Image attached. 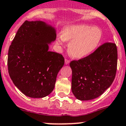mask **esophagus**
Returning <instances> with one entry per match:
<instances>
[{
	"instance_id": "esophagus-1",
	"label": "esophagus",
	"mask_w": 126,
	"mask_h": 126,
	"mask_svg": "<svg viewBox=\"0 0 126 126\" xmlns=\"http://www.w3.org/2000/svg\"><path fill=\"white\" fill-rule=\"evenodd\" d=\"M69 62H70V61H69V60H67V59H65V64H69Z\"/></svg>"
}]
</instances>
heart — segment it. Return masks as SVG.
Returning a JSON list of instances; mask_svg holds the SVG:
<instances>
[{"instance_id": "b5f03b06", "label": "heart", "mask_w": 126, "mask_h": 126, "mask_svg": "<svg viewBox=\"0 0 126 126\" xmlns=\"http://www.w3.org/2000/svg\"><path fill=\"white\" fill-rule=\"evenodd\" d=\"M102 37L101 29L86 24L70 25L65 27L62 34L57 36L58 45L64 46L70 41L68 51L72 57L82 59L88 56L97 47Z\"/></svg>"}]
</instances>
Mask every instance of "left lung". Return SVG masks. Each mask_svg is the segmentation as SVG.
<instances>
[{
    "instance_id": "left-lung-1",
    "label": "left lung",
    "mask_w": 126,
    "mask_h": 126,
    "mask_svg": "<svg viewBox=\"0 0 126 126\" xmlns=\"http://www.w3.org/2000/svg\"><path fill=\"white\" fill-rule=\"evenodd\" d=\"M117 64V47L112 42L104 43L87 57L71 61L74 96L80 101H89L102 95L114 81Z\"/></svg>"
}]
</instances>
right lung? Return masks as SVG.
I'll return each mask as SVG.
<instances>
[{
    "mask_svg": "<svg viewBox=\"0 0 126 126\" xmlns=\"http://www.w3.org/2000/svg\"><path fill=\"white\" fill-rule=\"evenodd\" d=\"M55 29L40 20L26 21L17 31L8 52V71L15 86L32 98H42L54 90L64 64L61 54L49 50Z\"/></svg>",
    "mask_w": 126,
    "mask_h": 126,
    "instance_id": "obj_1",
    "label": "right lung"
}]
</instances>
